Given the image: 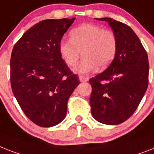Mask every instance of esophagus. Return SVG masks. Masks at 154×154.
<instances>
[{"label": "esophagus", "mask_w": 154, "mask_h": 154, "mask_svg": "<svg viewBox=\"0 0 154 154\" xmlns=\"http://www.w3.org/2000/svg\"><path fill=\"white\" fill-rule=\"evenodd\" d=\"M79 79L81 82H86L88 81V77H85V76H79Z\"/></svg>", "instance_id": "esophagus-1"}]
</instances>
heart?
Wrapping results in <instances>:
<instances>
[{"label":"heart","mask_w":154,"mask_h":154,"mask_svg":"<svg viewBox=\"0 0 154 154\" xmlns=\"http://www.w3.org/2000/svg\"><path fill=\"white\" fill-rule=\"evenodd\" d=\"M70 39L60 41L58 51L62 60L69 67L77 64L82 52V60L75 71L80 74L105 69L114 60L118 50V40L112 30L92 23H84L72 29Z\"/></svg>","instance_id":"1"}]
</instances>
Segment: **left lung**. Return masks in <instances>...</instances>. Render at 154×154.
I'll return each instance as SVG.
<instances>
[{"label":"left lung","mask_w":154,"mask_h":154,"mask_svg":"<svg viewBox=\"0 0 154 154\" xmlns=\"http://www.w3.org/2000/svg\"><path fill=\"white\" fill-rule=\"evenodd\" d=\"M98 20L109 23L117 37L118 50L107 69L89 80L91 112L101 123L120 124L135 112L147 89L148 55L129 26L112 18Z\"/></svg>","instance_id":"8db88e82"}]
</instances>
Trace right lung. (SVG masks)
<instances>
[{
	"label": "right lung",
	"mask_w": 154,
	"mask_h": 154,
	"mask_svg": "<svg viewBox=\"0 0 154 154\" xmlns=\"http://www.w3.org/2000/svg\"><path fill=\"white\" fill-rule=\"evenodd\" d=\"M74 20L40 21L12 49V92L26 116L39 127H53L64 119L69 98L80 84L78 76L71 72L58 51L62 36Z\"/></svg>",
	"instance_id": "add662e5"
}]
</instances>
